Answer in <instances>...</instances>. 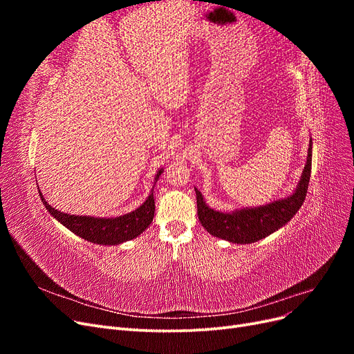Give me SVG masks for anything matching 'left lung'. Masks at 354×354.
Here are the masks:
<instances>
[{"mask_svg": "<svg viewBox=\"0 0 354 354\" xmlns=\"http://www.w3.org/2000/svg\"><path fill=\"white\" fill-rule=\"evenodd\" d=\"M312 137H310L307 160L298 185L291 195L276 199L260 207L234 208L232 211H218L211 208L203 195L195 187L198 217L209 234L232 243H254L283 227L301 208L306 199L310 174H312Z\"/></svg>", "mask_w": 354, "mask_h": 354, "instance_id": "1", "label": "left lung"}]
</instances>
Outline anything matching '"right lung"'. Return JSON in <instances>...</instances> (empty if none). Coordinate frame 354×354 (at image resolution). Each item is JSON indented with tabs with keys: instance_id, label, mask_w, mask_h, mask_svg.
<instances>
[{
	"instance_id": "obj_1",
	"label": "right lung",
	"mask_w": 354,
	"mask_h": 354,
	"mask_svg": "<svg viewBox=\"0 0 354 354\" xmlns=\"http://www.w3.org/2000/svg\"><path fill=\"white\" fill-rule=\"evenodd\" d=\"M164 173L162 168H159L155 174V185L159 180L160 174ZM153 185V187H155ZM153 187L151 194L140 207L134 211L124 214L118 217H93V216H75V214L62 212L56 208L48 205L46 198L42 196L39 186L38 194L41 202L44 203L46 209L55 217L60 224L69 229L77 236L97 245H120L122 242L131 241L151 226L155 216V199H153Z\"/></svg>"
}]
</instances>
